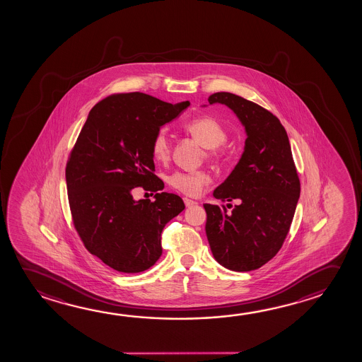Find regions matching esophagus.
Returning a JSON list of instances; mask_svg holds the SVG:
<instances>
[{"label":"esophagus","mask_w":362,"mask_h":362,"mask_svg":"<svg viewBox=\"0 0 362 362\" xmlns=\"http://www.w3.org/2000/svg\"><path fill=\"white\" fill-rule=\"evenodd\" d=\"M184 202L185 205H186V206L187 207L194 206V205H196V204H197L196 201L191 200V199H187V197H184Z\"/></svg>","instance_id":"34e87169"}]
</instances>
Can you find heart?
Instances as JSON below:
<instances>
[{
	"mask_svg": "<svg viewBox=\"0 0 362 362\" xmlns=\"http://www.w3.org/2000/svg\"><path fill=\"white\" fill-rule=\"evenodd\" d=\"M185 131L195 138L199 144L209 148L210 157H218L216 147L226 141V131L213 117H197L185 124ZM170 141L166 132L160 129L152 138L151 151L156 160L166 161L170 156ZM211 182V176L206 171H175L168 176V184L185 195L197 196Z\"/></svg>",
	"mask_w": 362,
	"mask_h": 362,
	"instance_id": "1",
	"label": "heart"
}]
</instances>
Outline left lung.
Segmentation results:
<instances>
[{
  "label": "left lung",
  "mask_w": 362,
  "mask_h": 362,
  "mask_svg": "<svg viewBox=\"0 0 362 362\" xmlns=\"http://www.w3.org/2000/svg\"><path fill=\"white\" fill-rule=\"evenodd\" d=\"M209 103L233 110L247 139L235 168L213 192L215 199L238 205L231 211L224 205H204L207 240L226 269H258L279 252L300 194L289 139L276 115L250 100L220 92L210 95Z\"/></svg>",
  "instance_id": "8db88e82"
}]
</instances>
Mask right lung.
Segmentation results:
<instances>
[{"label": "right lung", "mask_w": 362, "mask_h": 362, "mask_svg": "<svg viewBox=\"0 0 362 362\" xmlns=\"http://www.w3.org/2000/svg\"><path fill=\"white\" fill-rule=\"evenodd\" d=\"M189 102L166 103L144 93H122L93 107L66 163L65 178L75 229L88 252L122 273L151 268L162 254L161 233L185 209L161 192L152 138ZM142 187L156 201H134Z\"/></svg>", "instance_id": "obj_1"}]
</instances>
